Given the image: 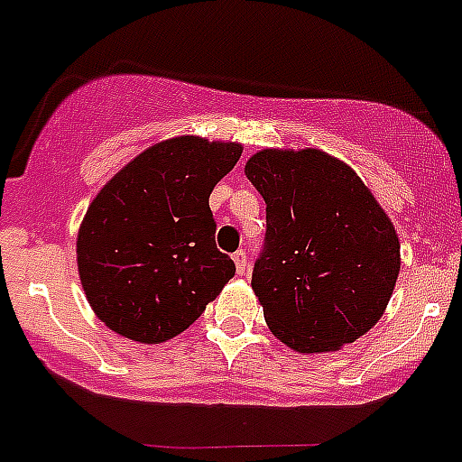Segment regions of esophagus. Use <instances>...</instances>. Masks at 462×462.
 Here are the masks:
<instances>
[{"label": "esophagus", "mask_w": 462, "mask_h": 462, "mask_svg": "<svg viewBox=\"0 0 462 462\" xmlns=\"http://www.w3.org/2000/svg\"><path fill=\"white\" fill-rule=\"evenodd\" d=\"M232 262H235V269L239 275H244L245 271H248V255H245L244 251H236L235 255H232Z\"/></svg>", "instance_id": "esophagus-1"}]
</instances>
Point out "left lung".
<instances>
[{"label":"left lung","instance_id":"1","mask_svg":"<svg viewBox=\"0 0 462 462\" xmlns=\"http://www.w3.org/2000/svg\"><path fill=\"white\" fill-rule=\"evenodd\" d=\"M266 202L253 291L271 333L299 353L339 351L374 328L401 271L390 217L348 163L317 148L245 162Z\"/></svg>","mask_w":462,"mask_h":462}]
</instances>
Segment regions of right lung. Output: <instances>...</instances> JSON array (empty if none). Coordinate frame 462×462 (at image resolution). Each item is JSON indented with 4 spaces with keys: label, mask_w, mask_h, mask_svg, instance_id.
I'll use <instances>...</instances> for the list:
<instances>
[{
    "label": "right lung",
    "mask_w": 462,
    "mask_h": 462,
    "mask_svg": "<svg viewBox=\"0 0 462 462\" xmlns=\"http://www.w3.org/2000/svg\"><path fill=\"white\" fill-rule=\"evenodd\" d=\"M241 143L172 136L125 163L77 232V269L95 317L141 344L187 330L235 275L217 248L209 193Z\"/></svg>",
    "instance_id": "obj_1"
}]
</instances>
